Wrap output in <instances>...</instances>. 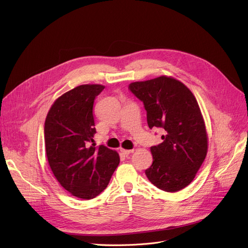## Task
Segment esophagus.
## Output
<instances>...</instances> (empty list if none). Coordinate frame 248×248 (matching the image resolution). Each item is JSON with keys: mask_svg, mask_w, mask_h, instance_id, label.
I'll list each match as a JSON object with an SVG mask.
<instances>
[{"mask_svg": "<svg viewBox=\"0 0 248 248\" xmlns=\"http://www.w3.org/2000/svg\"><path fill=\"white\" fill-rule=\"evenodd\" d=\"M133 151H134V149H124V148H121V152L123 153V155H129Z\"/></svg>", "mask_w": 248, "mask_h": 248, "instance_id": "34e87169", "label": "esophagus"}]
</instances>
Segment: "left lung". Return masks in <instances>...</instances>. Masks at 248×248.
I'll list each match as a JSON object with an SVG mask.
<instances>
[{
  "label": "left lung",
  "mask_w": 248,
  "mask_h": 248,
  "mask_svg": "<svg viewBox=\"0 0 248 248\" xmlns=\"http://www.w3.org/2000/svg\"><path fill=\"white\" fill-rule=\"evenodd\" d=\"M129 89L143 102L147 124L163 128V142L150 147L151 167L145 170L151 184L169 193L190 185L204 162L208 134L199 104L191 90L172 77L135 81Z\"/></svg>",
  "instance_id": "8db88e82"
}]
</instances>
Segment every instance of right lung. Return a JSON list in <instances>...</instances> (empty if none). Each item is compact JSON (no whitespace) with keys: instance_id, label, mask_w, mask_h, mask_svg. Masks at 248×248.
<instances>
[{"instance_id":"obj_1","label":"right lung","mask_w":248,"mask_h":248,"mask_svg":"<svg viewBox=\"0 0 248 248\" xmlns=\"http://www.w3.org/2000/svg\"><path fill=\"white\" fill-rule=\"evenodd\" d=\"M102 85H81L58 97L44 124L46 157L57 182L70 195L91 200L107 187L120 156L104 145H90L96 134L93 101Z\"/></svg>"}]
</instances>
